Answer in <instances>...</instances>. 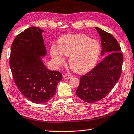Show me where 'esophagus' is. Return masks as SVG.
<instances>
[{
	"label": "esophagus",
	"instance_id": "obj_1",
	"mask_svg": "<svg viewBox=\"0 0 134 134\" xmlns=\"http://www.w3.org/2000/svg\"><path fill=\"white\" fill-rule=\"evenodd\" d=\"M63 77L65 79H69L72 77V76L71 75H64Z\"/></svg>",
	"mask_w": 134,
	"mask_h": 134
}]
</instances>
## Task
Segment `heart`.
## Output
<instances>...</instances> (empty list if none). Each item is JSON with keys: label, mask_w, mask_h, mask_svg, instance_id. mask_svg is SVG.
<instances>
[{"label": "heart", "mask_w": 134, "mask_h": 134, "mask_svg": "<svg viewBox=\"0 0 134 134\" xmlns=\"http://www.w3.org/2000/svg\"><path fill=\"white\" fill-rule=\"evenodd\" d=\"M58 47L51 48L54 61L61 65L64 61L63 55L69 57L70 66L78 73H86L95 66L100 50L98 41L82 34L62 36L58 40Z\"/></svg>", "instance_id": "b5f03b06"}]
</instances>
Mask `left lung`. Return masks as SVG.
Listing matches in <instances>:
<instances>
[{"label":"left lung","mask_w":134,"mask_h":134,"mask_svg":"<svg viewBox=\"0 0 134 134\" xmlns=\"http://www.w3.org/2000/svg\"><path fill=\"white\" fill-rule=\"evenodd\" d=\"M100 36L102 61L80 77L76 94L83 101L93 103L105 98L119 81L123 56L118 42L112 35L95 27Z\"/></svg>","instance_id":"left-lung-1"}]
</instances>
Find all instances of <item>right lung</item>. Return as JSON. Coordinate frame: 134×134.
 <instances>
[{"label": "right lung", "mask_w": 134, "mask_h": 134, "mask_svg": "<svg viewBox=\"0 0 134 134\" xmlns=\"http://www.w3.org/2000/svg\"><path fill=\"white\" fill-rule=\"evenodd\" d=\"M30 27L18 35L11 48L10 66L14 82L24 97L38 104L48 102L55 94L62 75L48 70L42 57L47 54L42 33Z\"/></svg>", "instance_id": "right-lung-1"}]
</instances>
